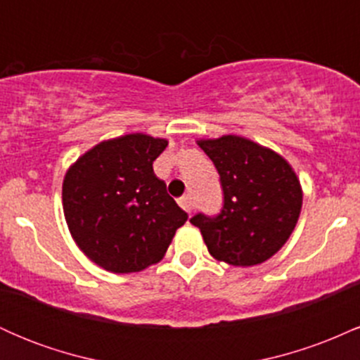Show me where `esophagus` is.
Segmentation results:
<instances>
[{
  "label": "esophagus",
  "mask_w": 360,
  "mask_h": 360,
  "mask_svg": "<svg viewBox=\"0 0 360 360\" xmlns=\"http://www.w3.org/2000/svg\"><path fill=\"white\" fill-rule=\"evenodd\" d=\"M179 206L184 210V212L191 213L193 212V200L189 194H184L183 198H179Z\"/></svg>",
  "instance_id": "esophagus-1"
}]
</instances>
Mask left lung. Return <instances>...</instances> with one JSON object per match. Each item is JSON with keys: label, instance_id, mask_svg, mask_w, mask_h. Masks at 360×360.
I'll use <instances>...</instances> for the list:
<instances>
[{"label": "left lung", "instance_id": "1", "mask_svg": "<svg viewBox=\"0 0 360 360\" xmlns=\"http://www.w3.org/2000/svg\"><path fill=\"white\" fill-rule=\"evenodd\" d=\"M198 146L220 174L223 208L217 217L194 214L208 252L230 266L271 259L295 230L303 193L288 160L249 139L223 135Z\"/></svg>", "mask_w": 360, "mask_h": 360}]
</instances>
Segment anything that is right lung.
<instances>
[{"label":"right lung","instance_id":"right-lung-1","mask_svg":"<svg viewBox=\"0 0 360 360\" xmlns=\"http://www.w3.org/2000/svg\"><path fill=\"white\" fill-rule=\"evenodd\" d=\"M167 140L130 134L106 140L69 167L62 206L74 242L94 264L128 274L157 264L188 214L154 174Z\"/></svg>","mask_w":360,"mask_h":360}]
</instances>
